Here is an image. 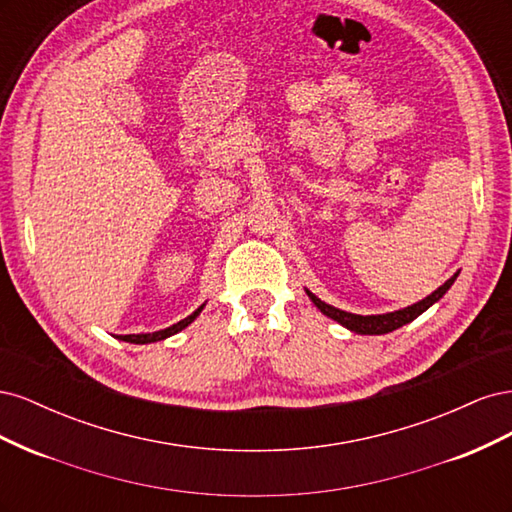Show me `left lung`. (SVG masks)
Instances as JSON below:
<instances>
[{
    "mask_svg": "<svg viewBox=\"0 0 512 512\" xmlns=\"http://www.w3.org/2000/svg\"><path fill=\"white\" fill-rule=\"evenodd\" d=\"M457 275H459V271L451 277V280H446L438 290H433V292L429 294V297H425L423 301L412 303V305H408V307H404V309H397V312L374 314V316H361V314L344 312V309H339V307H333V305H329V303L320 301V299L316 297V294L309 292L307 288H305V292H307V297L312 299V303L320 309V312H322L324 316H329L331 320L339 322V324H342V327H346L348 331L359 333V335H384V333H391V331H395V329H399V327H404V324L412 322L414 318H418L423 312H427V309H429L433 303H438V301L444 297V294L448 292V288H451V286L455 284Z\"/></svg>",
    "mask_w": 512,
    "mask_h": 512,
    "instance_id": "8db88e82",
    "label": "left lung"
}]
</instances>
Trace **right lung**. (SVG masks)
I'll return each instance as SVG.
<instances>
[{
	"mask_svg": "<svg viewBox=\"0 0 512 512\" xmlns=\"http://www.w3.org/2000/svg\"><path fill=\"white\" fill-rule=\"evenodd\" d=\"M207 303L200 305L196 312H192L188 318L179 320L177 324H170V327L166 329H160V331H153V333H136V335H117V339H121V342H128V344H153V342H162V339L175 335L179 331H183L185 327H190V324L200 316V312H203Z\"/></svg>",
	"mask_w": 512,
	"mask_h": 512,
	"instance_id": "obj_1",
	"label": "right lung"
}]
</instances>
